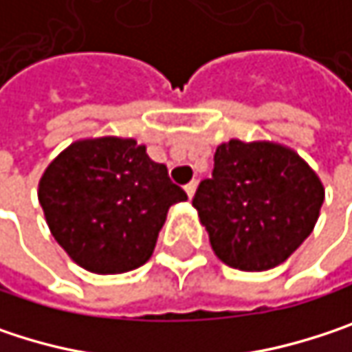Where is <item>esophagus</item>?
Wrapping results in <instances>:
<instances>
[{
    "label": "esophagus",
    "instance_id": "esophagus-1",
    "mask_svg": "<svg viewBox=\"0 0 352 352\" xmlns=\"http://www.w3.org/2000/svg\"><path fill=\"white\" fill-rule=\"evenodd\" d=\"M195 189H197V181H191V183H187V185H185V193H187V197H189V199L195 195Z\"/></svg>",
    "mask_w": 352,
    "mask_h": 352
}]
</instances>
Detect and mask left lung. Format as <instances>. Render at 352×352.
I'll return each instance as SVG.
<instances>
[{"label":"left lung","mask_w":352,"mask_h":352,"mask_svg":"<svg viewBox=\"0 0 352 352\" xmlns=\"http://www.w3.org/2000/svg\"><path fill=\"white\" fill-rule=\"evenodd\" d=\"M322 201L320 177L294 148L232 138L218 144L212 179L199 183L193 208L224 265L267 271L312 234Z\"/></svg>","instance_id":"obj_1"}]
</instances>
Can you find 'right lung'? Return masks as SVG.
<instances>
[{
  "label": "right lung",
  "mask_w": 352,
  "mask_h": 352,
  "mask_svg": "<svg viewBox=\"0 0 352 352\" xmlns=\"http://www.w3.org/2000/svg\"><path fill=\"white\" fill-rule=\"evenodd\" d=\"M185 199L144 144L120 136L75 140L38 181L50 234L73 263L98 275L144 265L169 208Z\"/></svg>",
  "instance_id": "1"
}]
</instances>
